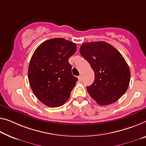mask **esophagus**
Segmentation results:
<instances>
[{"label":"esophagus","mask_w":146,"mask_h":146,"mask_svg":"<svg viewBox=\"0 0 146 146\" xmlns=\"http://www.w3.org/2000/svg\"><path fill=\"white\" fill-rule=\"evenodd\" d=\"M78 80H79L80 81H80H82V76H78Z\"/></svg>","instance_id":"obj_1"}]
</instances>
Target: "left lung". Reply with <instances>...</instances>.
I'll return each instance as SVG.
<instances>
[{
    "mask_svg": "<svg viewBox=\"0 0 146 146\" xmlns=\"http://www.w3.org/2000/svg\"><path fill=\"white\" fill-rule=\"evenodd\" d=\"M80 52L95 72V81L87 87L91 97L101 106L119 99L127 90L131 79L129 67L122 55L102 41L83 44Z\"/></svg>",
    "mask_w": 146,
    "mask_h": 146,
    "instance_id": "8db88e82",
    "label": "left lung"
}]
</instances>
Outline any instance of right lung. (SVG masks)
Returning a JSON list of instances; mask_svg holds the SVG:
<instances>
[{
  "instance_id": "obj_1",
  "label": "right lung",
  "mask_w": 146,
  "mask_h": 146,
  "mask_svg": "<svg viewBox=\"0 0 146 146\" xmlns=\"http://www.w3.org/2000/svg\"><path fill=\"white\" fill-rule=\"evenodd\" d=\"M76 49L74 42L57 38L44 42L33 53L29 82L35 95L46 106H60L70 97L78 78L72 74L68 59Z\"/></svg>"
}]
</instances>
